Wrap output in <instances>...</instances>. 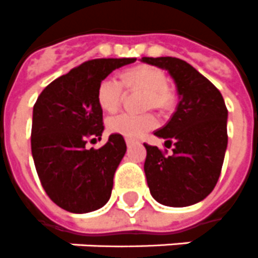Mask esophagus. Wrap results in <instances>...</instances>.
<instances>
[{
    "label": "esophagus",
    "mask_w": 258,
    "mask_h": 258,
    "mask_svg": "<svg viewBox=\"0 0 258 258\" xmlns=\"http://www.w3.org/2000/svg\"><path fill=\"white\" fill-rule=\"evenodd\" d=\"M126 145H127V148H131V146L133 145V142H132L131 140H126Z\"/></svg>",
    "instance_id": "obj_1"
}]
</instances>
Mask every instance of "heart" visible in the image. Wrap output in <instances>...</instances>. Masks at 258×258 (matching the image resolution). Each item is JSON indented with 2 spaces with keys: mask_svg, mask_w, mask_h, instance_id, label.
I'll use <instances>...</instances> for the list:
<instances>
[{
  "mask_svg": "<svg viewBox=\"0 0 258 258\" xmlns=\"http://www.w3.org/2000/svg\"><path fill=\"white\" fill-rule=\"evenodd\" d=\"M123 80L127 85L141 89L149 93L148 98L149 106L164 108L170 102V93L168 90V81L164 72L154 67L140 65V67L127 69L123 73ZM123 96V84L117 78L106 77L100 82L97 89V101L100 108L105 112L113 113L118 109ZM156 125V118L152 114H118L110 117L106 121V126L110 133L123 136L125 139L136 141L153 129Z\"/></svg>",
  "mask_w": 258,
  "mask_h": 258,
  "instance_id": "obj_1",
  "label": "heart"
}]
</instances>
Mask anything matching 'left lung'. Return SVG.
Segmentation results:
<instances>
[{
	"mask_svg": "<svg viewBox=\"0 0 258 258\" xmlns=\"http://www.w3.org/2000/svg\"><path fill=\"white\" fill-rule=\"evenodd\" d=\"M141 62L168 71L180 100L169 122L154 132L166 146L173 144L172 156L144 144L150 195L166 207H189L211 195L221 173L228 146L225 102L220 90L182 59L142 57Z\"/></svg>",
	"mask_w": 258,
	"mask_h": 258,
	"instance_id": "obj_1",
	"label": "left lung"
}]
</instances>
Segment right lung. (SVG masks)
<instances>
[{"mask_svg":"<svg viewBox=\"0 0 258 258\" xmlns=\"http://www.w3.org/2000/svg\"><path fill=\"white\" fill-rule=\"evenodd\" d=\"M136 58H97L61 76L42 90L33 108L32 154L46 195L71 213H89L108 203L113 177L125 156L122 136L110 135L100 149H86L88 139L101 140L100 82Z\"/></svg>","mask_w":258,"mask_h":258,"instance_id":"add662e5","label":"right lung"}]
</instances>
